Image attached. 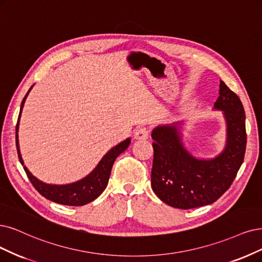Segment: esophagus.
Returning <instances> with one entry per match:
<instances>
[{
  "label": "esophagus",
  "instance_id": "1",
  "mask_svg": "<svg viewBox=\"0 0 262 262\" xmlns=\"http://www.w3.org/2000/svg\"><path fill=\"white\" fill-rule=\"evenodd\" d=\"M149 137V129L144 126H140L135 130V138L136 139H148Z\"/></svg>",
  "mask_w": 262,
  "mask_h": 262
}]
</instances>
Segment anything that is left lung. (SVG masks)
<instances>
[{
    "label": "left lung",
    "instance_id": "obj_1",
    "mask_svg": "<svg viewBox=\"0 0 262 262\" xmlns=\"http://www.w3.org/2000/svg\"><path fill=\"white\" fill-rule=\"evenodd\" d=\"M215 108L225 112L228 142L217 158L202 161L183 148L177 126H161L152 132L151 186L167 205L181 209L216 202L231 187L246 150L245 111L238 96L220 82Z\"/></svg>",
    "mask_w": 262,
    "mask_h": 262
}]
</instances>
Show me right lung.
<instances>
[{"mask_svg": "<svg viewBox=\"0 0 262 262\" xmlns=\"http://www.w3.org/2000/svg\"><path fill=\"white\" fill-rule=\"evenodd\" d=\"M27 95L25 96V98L21 102L20 113H21V109L24 106ZM20 113H19L18 122L16 124V147L18 152V158L21 163V165L24 166V169L27 173L29 180L31 181L32 186L35 188V190L45 199L58 203V204L68 205V206H83L85 204H89V203L98 198L105 189L106 185H108L112 165L115 159L127 149V147L130 143V139H126L125 141L121 142L120 144H118V146L111 149L99 162L98 166H97L90 173V175L85 177L84 179L77 181L75 183H71V185H66V186L46 185V183L37 180L24 165V161L21 159L20 152H19L18 134H17Z\"/></svg>", "mask_w": 262, "mask_h": 262, "instance_id": "1", "label": "right lung"}]
</instances>
